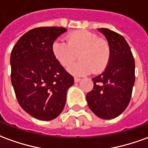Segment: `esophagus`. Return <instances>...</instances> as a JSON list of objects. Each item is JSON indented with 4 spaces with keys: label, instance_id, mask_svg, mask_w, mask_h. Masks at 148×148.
Returning <instances> with one entry per match:
<instances>
[{
    "label": "esophagus",
    "instance_id": "1",
    "mask_svg": "<svg viewBox=\"0 0 148 148\" xmlns=\"http://www.w3.org/2000/svg\"><path fill=\"white\" fill-rule=\"evenodd\" d=\"M81 80V78H78V77H74V82H80Z\"/></svg>",
    "mask_w": 148,
    "mask_h": 148
}]
</instances>
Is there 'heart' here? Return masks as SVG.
Masks as SVG:
<instances>
[{"instance_id":"obj_1","label":"heart","mask_w":148,"mask_h":148,"mask_svg":"<svg viewBox=\"0 0 148 148\" xmlns=\"http://www.w3.org/2000/svg\"><path fill=\"white\" fill-rule=\"evenodd\" d=\"M66 42L55 40L52 45L54 58L62 66L67 67L77 59L80 61L68 68L71 74L85 75L94 71L99 74L106 69L110 60L109 43L98 35L86 30L72 32L66 36Z\"/></svg>"}]
</instances>
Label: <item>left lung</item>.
<instances>
[{
	"instance_id": "1",
	"label": "left lung",
	"mask_w": 148,
	"mask_h": 148,
	"mask_svg": "<svg viewBox=\"0 0 148 148\" xmlns=\"http://www.w3.org/2000/svg\"><path fill=\"white\" fill-rule=\"evenodd\" d=\"M110 47V60L105 71L92 78L94 87L86 96L89 108L98 117L111 119L123 113L130 103L135 83V60L122 35L101 28Z\"/></svg>"
}]
</instances>
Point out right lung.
<instances>
[{
    "mask_svg": "<svg viewBox=\"0 0 148 148\" xmlns=\"http://www.w3.org/2000/svg\"><path fill=\"white\" fill-rule=\"evenodd\" d=\"M66 31L63 27H39L28 31L10 56L11 82L18 103L40 120L57 118L66 101L74 77L57 61L52 45Z\"/></svg>",
    "mask_w": 148,
    "mask_h": 148,
    "instance_id": "1",
    "label": "right lung"
}]
</instances>
